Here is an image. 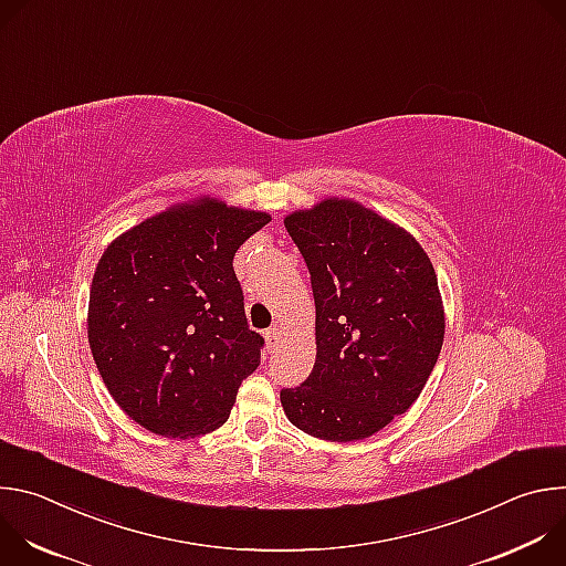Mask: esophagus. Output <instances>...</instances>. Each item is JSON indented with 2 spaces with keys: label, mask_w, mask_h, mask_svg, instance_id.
Listing matches in <instances>:
<instances>
[{
  "label": "esophagus",
  "mask_w": 566,
  "mask_h": 566,
  "mask_svg": "<svg viewBox=\"0 0 566 566\" xmlns=\"http://www.w3.org/2000/svg\"><path fill=\"white\" fill-rule=\"evenodd\" d=\"M264 338H266V347H269V352H273V349L277 347L280 338H282V332H280L277 327H273V329H269V332L264 334Z\"/></svg>",
  "instance_id": "1"
}]
</instances>
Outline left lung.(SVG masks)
Masks as SVG:
<instances>
[{
  "label": "left lung",
  "mask_w": 566,
  "mask_h": 566,
  "mask_svg": "<svg viewBox=\"0 0 566 566\" xmlns=\"http://www.w3.org/2000/svg\"><path fill=\"white\" fill-rule=\"evenodd\" d=\"M284 226L315 300V365L280 391L284 415L317 439H367L412 408L441 354L434 266L408 230L352 199L295 210Z\"/></svg>",
  "instance_id": "left-lung-1"
}]
</instances>
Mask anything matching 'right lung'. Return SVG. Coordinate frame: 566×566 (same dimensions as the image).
I'll return each instance as SVG.
<instances>
[{"instance_id":"1","label":"right lung","mask_w":566,"mask_h":566,"mask_svg":"<svg viewBox=\"0 0 566 566\" xmlns=\"http://www.w3.org/2000/svg\"><path fill=\"white\" fill-rule=\"evenodd\" d=\"M271 214L201 197L116 237L90 293L87 334L120 410L188 439L226 423L264 338L249 329L232 258Z\"/></svg>"}]
</instances>
